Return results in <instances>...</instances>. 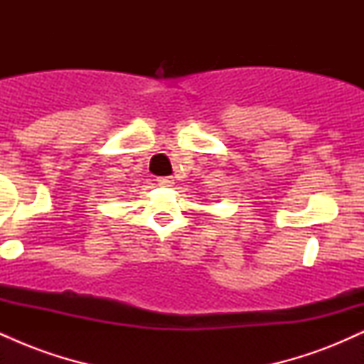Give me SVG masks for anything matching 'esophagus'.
<instances>
[{"label": "esophagus", "instance_id": "1", "mask_svg": "<svg viewBox=\"0 0 364 364\" xmlns=\"http://www.w3.org/2000/svg\"><path fill=\"white\" fill-rule=\"evenodd\" d=\"M157 183H159V186H164V188H168V186H173V185H174V179L171 178V176H166V178H159V179H157Z\"/></svg>", "mask_w": 364, "mask_h": 364}]
</instances>
